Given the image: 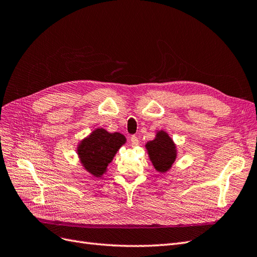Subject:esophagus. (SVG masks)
I'll list each match as a JSON object with an SVG mask.
<instances>
[{
    "label": "esophagus",
    "instance_id": "obj_1",
    "mask_svg": "<svg viewBox=\"0 0 257 257\" xmlns=\"http://www.w3.org/2000/svg\"><path fill=\"white\" fill-rule=\"evenodd\" d=\"M130 142H131V145H132V147H135V146H137L138 144H139V139L136 137V136H132L131 137V139H130Z\"/></svg>",
    "mask_w": 257,
    "mask_h": 257
}]
</instances>
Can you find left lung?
I'll return each mask as SVG.
<instances>
[{"label":"left lung","mask_w":257,"mask_h":257,"mask_svg":"<svg viewBox=\"0 0 257 257\" xmlns=\"http://www.w3.org/2000/svg\"><path fill=\"white\" fill-rule=\"evenodd\" d=\"M146 149L153 167L161 174L168 172L177 159L176 144L165 131H158L153 141L146 144Z\"/></svg>","instance_id":"left-lung-1"}]
</instances>
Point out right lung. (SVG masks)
Wrapping results in <instances>:
<instances>
[{
  "instance_id": "add662e5",
  "label": "right lung",
  "mask_w": 257,
  "mask_h": 257,
  "mask_svg": "<svg viewBox=\"0 0 257 257\" xmlns=\"http://www.w3.org/2000/svg\"><path fill=\"white\" fill-rule=\"evenodd\" d=\"M125 143V136L118 132L109 133L98 127L80 141L77 147V154L82 167L91 176L100 178L106 174L116 151Z\"/></svg>"
}]
</instances>
